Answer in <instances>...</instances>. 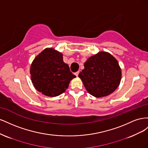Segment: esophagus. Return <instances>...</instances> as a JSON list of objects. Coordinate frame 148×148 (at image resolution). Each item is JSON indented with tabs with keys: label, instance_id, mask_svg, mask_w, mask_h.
<instances>
[{
	"label": "esophagus",
	"instance_id": "1",
	"mask_svg": "<svg viewBox=\"0 0 148 148\" xmlns=\"http://www.w3.org/2000/svg\"><path fill=\"white\" fill-rule=\"evenodd\" d=\"M75 75H76V77H78V75H79V71H77V72H75Z\"/></svg>",
	"mask_w": 148,
	"mask_h": 148
}]
</instances>
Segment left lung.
I'll use <instances>...</instances> for the list:
<instances>
[{
  "mask_svg": "<svg viewBox=\"0 0 148 148\" xmlns=\"http://www.w3.org/2000/svg\"><path fill=\"white\" fill-rule=\"evenodd\" d=\"M78 75L87 91L96 97L109 95L117 88L122 73L117 60L106 52L91 56Z\"/></svg>",
  "mask_w": 148,
  "mask_h": 148,
  "instance_id": "left-lung-1",
  "label": "left lung"
}]
</instances>
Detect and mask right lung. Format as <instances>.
<instances>
[{"label": "right lung", "instance_id": "add662e5", "mask_svg": "<svg viewBox=\"0 0 148 148\" xmlns=\"http://www.w3.org/2000/svg\"><path fill=\"white\" fill-rule=\"evenodd\" d=\"M34 88L43 95L55 97L68 88L75 78L69 65L63 61L62 53L53 49H46L35 58L30 69Z\"/></svg>", "mask_w": 148, "mask_h": 148}]
</instances>
